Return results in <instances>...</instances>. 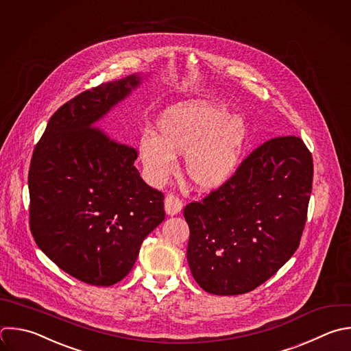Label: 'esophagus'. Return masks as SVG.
Returning a JSON list of instances; mask_svg holds the SVG:
<instances>
[{"label": "esophagus", "mask_w": 351, "mask_h": 351, "mask_svg": "<svg viewBox=\"0 0 351 351\" xmlns=\"http://www.w3.org/2000/svg\"><path fill=\"white\" fill-rule=\"evenodd\" d=\"M182 208V200L176 195H167L165 199V210L169 215H176Z\"/></svg>", "instance_id": "esophagus-1"}]
</instances>
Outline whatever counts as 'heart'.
<instances>
[{
  "mask_svg": "<svg viewBox=\"0 0 351 351\" xmlns=\"http://www.w3.org/2000/svg\"><path fill=\"white\" fill-rule=\"evenodd\" d=\"M248 141L245 121L215 101L193 99L167 108L158 121V136L144 133L138 154L147 178L165 182L185 154V171L200 191L225 185L236 173Z\"/></svg>",
  "mask_w": 351,
  "mask_h": 351,
  "instance_id": "obj_1",
  "label": "heart"
}]
</instances>
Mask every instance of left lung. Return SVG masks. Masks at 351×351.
Segmentation results:
<instances>
[{"instance_id": "8db88e82", "label": "left lung", "mask_w": 351, "mask_h": 351, "mask_svg": "<svg viewBox=\"0 0 351 351\" xmlns=\"http://www.w3.org/2000/svg\"><path fill=\"white\" fill-rule=\"evenodd\" d=\"M313 184V158L295 136L254 149L234 176L185 206L186 258L214 295H240L269 280L299 247Z\"/></svg>"}]
</instances>
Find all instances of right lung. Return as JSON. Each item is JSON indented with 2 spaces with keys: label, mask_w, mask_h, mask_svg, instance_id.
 <instances>
[{
  "label": "right lung",
  "mask_w": 351,
  "mask_h": 351,
  "mask_svg": "<svg viewBox=\"0 0 351 351\" xmlns=\"http://www.w3.org/2000/svg\"><path fill=\"white\" fill-rule=\"evenodd\" d=\"M140 84L133 74L80 93L52 115L33 152L32 234L86 284L108 287L128 276L141 243L165 219V196L140 177L137 151L97 126Z\"/></svg>",
  "instance_id": "add662e5"
}]
</instances>
